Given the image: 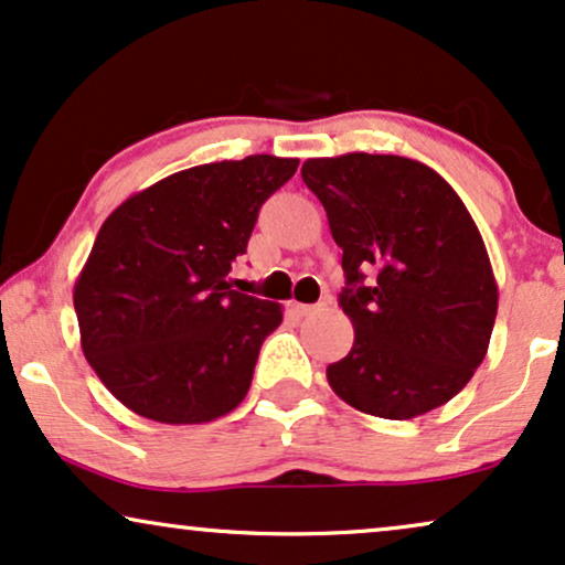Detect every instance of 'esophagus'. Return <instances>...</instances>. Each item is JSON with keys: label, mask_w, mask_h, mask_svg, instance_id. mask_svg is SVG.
Here are the masks:
<instances>
[{"label": "esophagus", "mask_w": 565, "mask_h": 565, "mask_svg": "<svg viewBox=\"0 0 565 565\" xmlns=\"http://www.w3.org/2000/svg\"><path fill=\"white\" fill-rule=\"evenodd\" d=\"M291 310L297 312V316H316L320 310V305H299V302H291Z\"/></svg>", "instance_id": "34e87169"}]
</instances>
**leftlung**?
Here are the masks:
<instances>
[{
    "mask_svg": "<svg viewBox=\"0 0 565 565\" xmlns=\"http://www.w3.org/2000/svg\"><path fill=\"white\" fill-rule=\"evenodd\" d=\"M302 180L344 249L339 305L354 326L333 394L383 419L443 406L488 354L498 284L482 234L438 171L404 156L307 159Z\"/></svg>",
    "mask_w": 565,
    "mask_h": 565,
    "instance_id": "obj_1",
    "label": "left lung"
}]
</instances>
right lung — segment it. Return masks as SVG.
Wrapping results in <instances>:
<instances>
[{
  "mask_svg": "<svg viewBox=\"0 0 565 565\" xmlns=\"http://www.w3.org/2000/svg\"><path fill=\"white\" fill-rule=\"evenodd\" d=\"M299 159L258 153L192 167L135 192L104 221L75 281L85 360L127 409L200 425L237 409L278 302L234 291L258 211Z\"/></svg>",
  "mask_w": 565,
  "mask_h": 565,
  "instance_id": "obj_1",
  "label": "right lung"
}]
</instances>
